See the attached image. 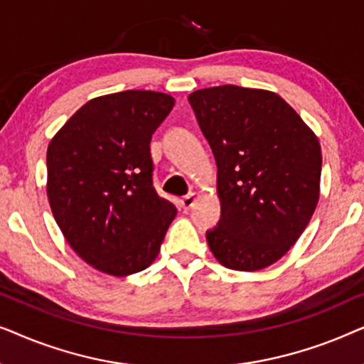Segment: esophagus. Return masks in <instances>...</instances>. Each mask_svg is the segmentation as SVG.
<instances>
[{
    "label": "esophagus",
    "mask_w": 364,
    "mask_h": 364,
    "mask_svg": "<svg viewBox=\"0 0 364 364\" xmlns=\"http://www.w3.org/2000/svg\"><path fill=\"white\" fill-rule=\"evenodd\" d=\"M196 193H188V196H186V197H182V200H181V207L183 208V210H191V208L193 207V203H196Z\"/></svg>",
    "instance_id": "obj_1"
}]
</instances>
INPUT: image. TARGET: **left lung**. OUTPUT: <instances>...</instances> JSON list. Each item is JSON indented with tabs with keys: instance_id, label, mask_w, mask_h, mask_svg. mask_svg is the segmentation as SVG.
I'll list each match as a JSON object with an SVG mask.
<instances>
[{
	"instance_id": "left-lung-1",
	"label": "left lung",
	"mask_w": 364,
	"mask_h": 364,
	"mask_svg": "<svg viewBox=\"0 0 364 364\" xmlns=\"http://www.w3.org/2000/svg\"><path fill=\"white\" fill-rule=\"evenodd\" d=\"M188 102L217 162L220 220L208 247L232 270L270 267L315 212L320 142L275 92L227 84L198 89Z\"/></svg>"
}]
</instances>
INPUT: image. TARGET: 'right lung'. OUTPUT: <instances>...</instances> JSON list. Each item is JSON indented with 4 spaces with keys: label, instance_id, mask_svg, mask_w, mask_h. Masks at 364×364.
Wrapping results in <instances>:
<instances>
[{
    "label": "right lung",
    "instance_id": "1",
    "mask_svg": "<svg viewBox=\"0 0 364 364\" xmlns=\"http://www.w3.org/2000/svg\"><path fill=\"white\" fill-rule=\"evenodd\" d=\"M173 107L154 91L84 104L48 147V198L73 250L96 270L132 275L156 260L177 208L152 186L151 139Z\"/></svg>",
    "mask_w": 364,
    "mask_h": 364
}]
</instances>
